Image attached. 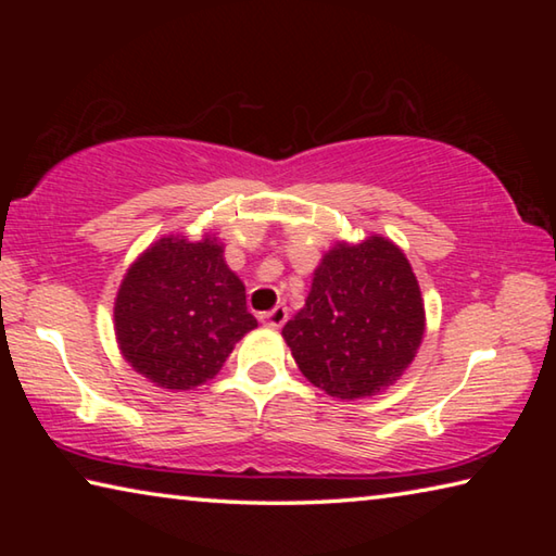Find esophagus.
<instances>
[{"mask_svg": "<svg viewBox=\"0 0 556 556\" xmlns=\"http://www.w3.org/2000/svg\"><path fill=\"white\" fill-rule=\"evenodd\" d=\"M287 318H289V308L287 306H277V308H271V312L262 314L260 321L265 324V326H269V328H281V326L287 324Z\"/></svg>", "mask_w": 556, "mask_h": 556, "instance_id": "esophagus-1", "label": "esophagus"}]
</instances>
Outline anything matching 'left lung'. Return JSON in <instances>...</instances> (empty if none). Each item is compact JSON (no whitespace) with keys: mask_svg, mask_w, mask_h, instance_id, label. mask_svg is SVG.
Here are the masks:
<instances>
[{"mask_svg":"<svg viewBox=\"0 0 556 556\" xmlns=\"http://www.w3.org/2000/svg\"><path fill=\"white\" fill-rule=\"evenodd\" d=\"M299 370L331 397H370L407 370L425 336L417 277L397 244H338L285 326Z\"/></svg>","mask_w":556,"mask_h":556,"instance_id":"1","label":"left lung"}]
</instances>
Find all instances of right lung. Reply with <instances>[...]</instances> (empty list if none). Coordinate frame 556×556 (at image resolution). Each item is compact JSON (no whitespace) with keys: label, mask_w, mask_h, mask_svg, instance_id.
I'll return each instance as SVG.
<instances>
[{"label":"right lung","mask_w":556,"mask_h":556,"mask_svg":"<svg viewBox=\"0 0 556 556\" xmlns=\"http://www.w3.org/2000/svg\"><path fill=\"white\" fill-rule=\"evenodd\" d=\"M255 326L242 281L211 238H162L131 265L115 301L122 355L166 390L213 378Z\"/></svg>","instance_id":"obj_1"}]
</instances>
